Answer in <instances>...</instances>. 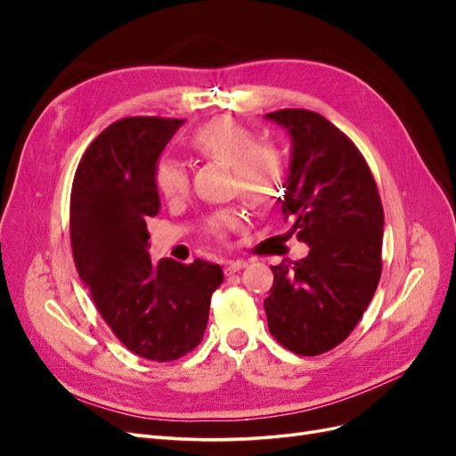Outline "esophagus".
Instances as JSON below:
<instances>
[{"label":"esophagus","instance_id":"esophagus-1","mask_svg":"<svg viewBox=\"0 0 456 456\" xmlns=\"http://www.w3.org/2000/svg\"><path fill=\"white\" fill-rule=\"evenodd\" d=\"M247 266V260H243V258H238V260H228L226 262V273H233V272H238V270H241V268H245Z\"/></svg>","mask_w":456,"mask_h":456}]
</instances>
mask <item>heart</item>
<instances>
[{
    "instance_id": "heart-1",
    "label": "heart",
    "mask_w": 456,
    "mask_h": 456,
    "mask_svg": "<svg viewBox=\"0 0 456 456\" xmlns=\"http://www.w3.org/2000/svg\"><path fill=\"white\" fill-rule=\"evenodd\" d=\"M190 146L200 156L230 165L232 188L255 205L272 200L285 175L283 151L272 142H258V134L251 127L232 118H215L203 123L191 134ZM154 186L158 194L169 203L181 201L188 194V175L183 163L161 158L154 167ZM245 216L238 209L215 213L207 226L218 238L240 230Z\"/></svg>"
}]
</instances>
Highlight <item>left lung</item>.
<instances>
[{
  "instance_id": "1",
  "label": "left lung",
  "mask_w": 456,
  "mask_h": 456,
  "mask_svg": "<svg viewBox=\"0 0 456 456\" xmlns=\"http://www.w3.org/2000/svg\"><path fill=\"white\" fill-rule=\"evenodd\" d=\"M291 136L281 211L295 218L308 256L272 266L268 329L300 355L333 350L362 320L380 280L384 213L363 156L333 123L310 110L265 116Z\"/></svg>"
}]
</instances>
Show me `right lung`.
<instances>
[{
	"instance_id": "1",
	"label": "right lung",
	"mask_w": 456,
	"mask_h": 456,
	"mask_svg": "<svg viewBox=\"0 0 456 456\" xmlns=\"http://www.w3.org/2000/svg\"><path fill=\"white\" fill-rule=\"evenodd\" d=\"M186 119L126 118L86 150L72 184L76 270L96 310L133 354L173 362L194 350L224 273L196 258L151 265L146 220L161 209L154 167Z\"/></svg>"
}]
</instances>
